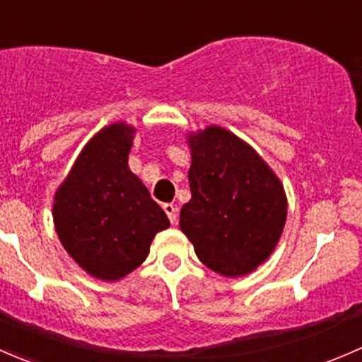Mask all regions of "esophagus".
I'll return each instance as SVG.
<instances>
[{"instance_id": "esophagus-1", "label": "esophagus", "mask_w": 362, "mask_h": 362, "mask_svg": "<svg viewBox=\"0 0 362 362\" xmlns=\"http://www.w3.org/2000/svg\"><path fill=\"white\" fill-rule=\"evenodd\" d=\"M163 211H165V214L169 216V219H170V223H176V216H177V209H176V206H174V204H163Z\"/></svg>"}]
</instances>
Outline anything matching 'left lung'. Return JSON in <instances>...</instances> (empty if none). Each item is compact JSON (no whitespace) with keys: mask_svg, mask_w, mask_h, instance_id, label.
Instances as JSON below:
<instances>
[{"mask_svg":"<svg viewBox=\"0 0 362 362\" xmlns=\"http://www.w3.org/2000/svg\"><path fill=\"white\" fill-rule=\"evenodd\" d=\"M192 199L180 226L195 255L225 277L251 274L277 245L288 218L284 186L268 163L223 127L188 136Z\"/></svg>","mask_w":362,"mask_h":362,"instance_id":"1","label":"left lung"}]
</instances>
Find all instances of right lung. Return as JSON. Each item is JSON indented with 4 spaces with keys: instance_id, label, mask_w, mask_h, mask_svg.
I'll use <instances>...</instances> for the list:
<instances>
[{
    "instance_id": "right-lung-1",
    "label": "right lung",
    "mask_w": 362,
    "mask_h": 362,
    "mask_svg": "<svg viewBox=\"0 0 362 362\" xmlns=\"http://www.w3.org/2000/svg\"><path fill=\"white\" fill-rule=\"evenodd\" d=\"M136 129L118 122L81 150L54 197V225L68 255L100 281H120L146 259L170 223L129 169Z\"/></svg>"
}]
</instances>
